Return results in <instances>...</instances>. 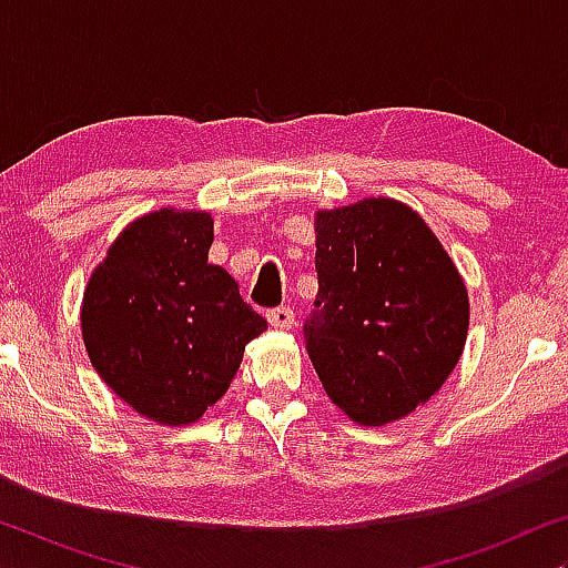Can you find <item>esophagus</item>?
<instances>
[{
  "mask_svg": "<svg viewBox=\"0 0 568 568\" xmlns=\"http://www.w3.org/2000/svg\"><path fill=\"white\" fill-rule=\"evenodd\" d=\"M268 323L274 325V328H278V331H290L292 325H294V310L290 305L268 310Z\"/></svg>",
  "mask_w": 568,
  "mask_h": 568,
  "instance_id": "34e87169",
  "label": "esophagus"
}]
</instances>
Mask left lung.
<instances>
[{
    "label": "left lung",
    "instance_id": "obj_1",
    "mask_svg": "<svg viewBox=\"0 0 568 568\" xmlns=\"http://www.w3.org/2000/svg\"><path fill=\"white\" fill-rule=\"evenodd\" d=\"M315 313L307 354L328 398L385 426L445 385L468 338L470 302L437 235L395 199L315 214Z\"/></svg>",
    "mask_w": 568,
    "mask_h": 568
}]
</instances>
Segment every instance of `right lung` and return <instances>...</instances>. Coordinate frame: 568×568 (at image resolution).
I'll return each mask as SVG.
<instances>
[{
    "instance_id": "add662e5",
    "label": "right lung",
    "mask_w": 568,
    "mask_h": 568,
    "mask_svg": "<svg viewBox=\"0 0 568 568\" xmlns=\"http://www.w3.org/2000/svg\"><path fill=\"white\" fill-rule=\"evenodd\" d=\"M212 243L206 212L144 214L115 237L84 290L92 367L136 414L165 426L199 422L266 331L235 278L209 263Z\"/></svg>"
}]
</instances>
